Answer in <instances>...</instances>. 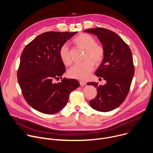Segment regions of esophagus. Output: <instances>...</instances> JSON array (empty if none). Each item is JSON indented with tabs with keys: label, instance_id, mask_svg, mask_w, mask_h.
<instances>
[{
	"label": "esophagus",
	"instance_id": "34e87169",
	"mask_svg": "<svg viewBox=\"0 0 153 153\" xmlns=\"http://www.w3.org/2000/svg\"><path fill=\"white\" fill-rule=\"evenodd\" d=\"M79 84H80L81 85H82V86L86 85V82H84V81H79Z\"/></svg>",
	"mask_w": 153,
	"mask_h": 153
}]
</instances>
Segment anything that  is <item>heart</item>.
I'll return each instance as SVG.
<instances>
[{"label": "heart", "mask_w": 153, "mask_h": 153, "mask_svg": "<svg viewBox=\"0 0 153 153\" xmlns=\"http://www.w3.org/2000/svg\"><path fill=\"white\" fill-rule=\"evenodd\" d=\"M74 42L80 48L84 49V58L85 60L81 63L74 64L68 71L71 78L85 79L94 69V62L95 64H100L104 59L105 51L103 46L96 43L95 39L88 34H81L74 39ZM59 54L61 59L66 65L71 63L72 59L67 44L61 46Z\"/></svg>", "instance_id": "heart-1"}]
</instances>
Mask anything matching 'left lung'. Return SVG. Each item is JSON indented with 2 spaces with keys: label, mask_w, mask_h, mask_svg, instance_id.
Here are the masks:
<instances>
[{
  "label": "left lung",
  "mask_w": 153,
  "mask_h": 153,
  "mask_svg": "<svg viewBox=\"0 0 153 153\" xmlns=\"http://www.w3.org/2000/svg\"><path fill=\"white\" fill-rule=\"evenodd\" d=\"M84 32L98 37L105 51L104 57L95 72L107 82L101 85L95 82H87L97 87V95L89 101L95 110L107 112L118 107L126 100L129 92L134 74L131 51L127 43L117 34L110 30L95 27Z\"/></svg>",
  "instance_id": "left-lung-1"
}]
</instances>
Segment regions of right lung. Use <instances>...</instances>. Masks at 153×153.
I'll return each mask as SVG.
<instances>
[{"label":"right lung","mask_w":153,"mask_h":153,"mask_svg":"<svg viewBox=\"0 0 153 153\" xmlns=\"http://www.w3.org/2000/svg\"><path fill=\"white\" fill-rule=\"evenodd\" d=\"M77 32L50 31L27 44L20 56L17 78L27 103L45 114L58 113L67 104L71 91L79 86L76 79L62 78L66 71L59 51Z\"/></svg>","instance_id":"right-lung-1"}]
</instances>
